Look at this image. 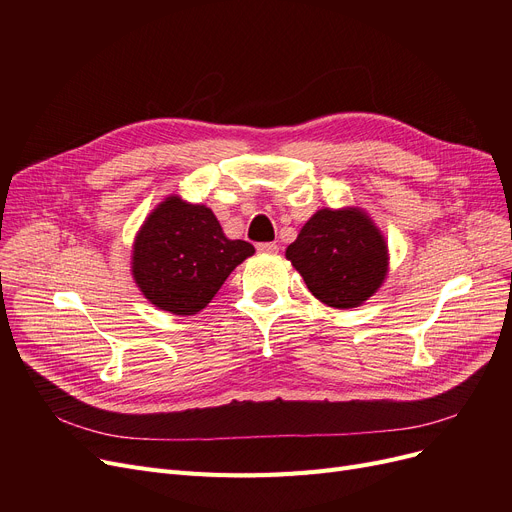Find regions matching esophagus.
<instances>
[{
	"instance_id": "1",
	"label": "esophagus",
	"mask_w": 512,
	"mask_h": 512,
	"mask_svg": "<svg viewBox=\"0 0 512 512\" xmlns=\"http://www.w3.org/2000/svg\"><path fill=\"white\" fill-rule=\"evenodd\" d=\"M257 251L259 253H278V245L276 242H259Z\"/></svg>"
}]
</instances>
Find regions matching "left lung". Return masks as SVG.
Returning a JSON list of instances; mask_svg holds the SVG:
<instances>
[{
    "label": "left lung",
    "instance_id": "8db88e82",
    "mask_svg": "<svg viewBox=\"0 0 512 512\" xmlns=\"http://www.w3.org/2000/svg\"><path fill=\"white\" fill-rule=\"evenodd\" d=\"M294 265L315 299L353 309L373 297L388 272V247L369 215L357 207L319 209L288 245Z\"/></svg>",
    "mask_w": 512,
    "mask_h": 512
}]
</instances>
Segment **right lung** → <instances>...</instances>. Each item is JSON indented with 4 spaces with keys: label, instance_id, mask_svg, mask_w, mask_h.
Returning a JSON list of instances; mask_svg holds the SVG:
<instances>
[{
    "label": "right lung",
    "instance_id": "obj_1",
    "mask_svg": "<svg viewBox=\"0 0 512 512\" xmlns=\"http://www.w3.org/2000/svg\"><path fill=\"white\" fill-rule=\"evenodd\" d=\"M253 253L251 242L226 238L209 207L172 195L149 213L134 238L132 278L155 307L195 315Z\"/></svg>",
    "mask_w": 512,
    "mask_h": 512
}]
</instances>
